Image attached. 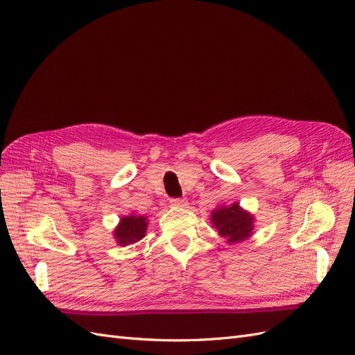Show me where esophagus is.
<instances>
[{
  "mask_svg": "<svg viewBox=\"0 0 355 355\" xmlns=\"http://www.w3.org/2000/svg\"><path fill=\"white\" fill-rule=\"evenodd\" d=\"M171 205L172 207H177V208H183L187 205V202L184 199H171Z\"/></svg>",
  "mask_w": 355,
  "mask_h": 355,
  "instance_id": "34e87169",
  "label": "esophagus"
}]
</instances>
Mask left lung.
<instances>
[{
	"instance_id": "left-lung-1",
	"label": "left lung",
	"mask_w": 355,
	"mask_h": 355,
	"mask_svg": "<svg viewBox=\"0 0 355 355\" xmlns=\"http://www.w3.org/2000/svg\"><path fill=\"white\" fill-rule=\"evenodd\" d=\"M211 225L227 244H239L254 234V216L242 208L238 202L232 205H220L211 211Z\"/></svg>"
}]
</instances>
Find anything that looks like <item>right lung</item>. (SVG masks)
<instances>
[{"label": "right lung", "instance_id": "1", "mask_svg": "<svg viewBox=\"0 0 355 355\" xmlns=\"http://www.w3.org/2000/svg\"><path fill=\"white\" fill-rule=\"evenodd\" d=\"M148 227V220L146 216H125L121 217L119 225L113 230V238L116 239L117 245L126 247L141 241L146 236Z\"/></svg>", "mask_w": 355, "mask_h": 355}]
</instances>
